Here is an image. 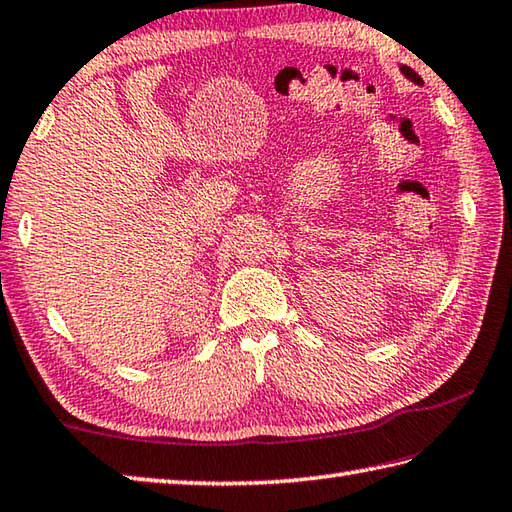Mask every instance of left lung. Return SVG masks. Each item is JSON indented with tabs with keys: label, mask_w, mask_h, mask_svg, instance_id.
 <instances>
[{
	"label": "left lung",
	"mask_w": 512,
	"mask_h": 512,
	"mask_svg": "<svg viewBox=\"0 0 512 512\" xmlns=\"http://www.w3.org/2000/svg\"><path fill=\"white\" fill-rule=\"evenodd\" d=\"M401 73H403L407 80H412L414 85H423V78L418 76V73L412 67H407V64H401Z\"/></svg>",
	"instance_id": "8db88e82"
}]
</instances>
